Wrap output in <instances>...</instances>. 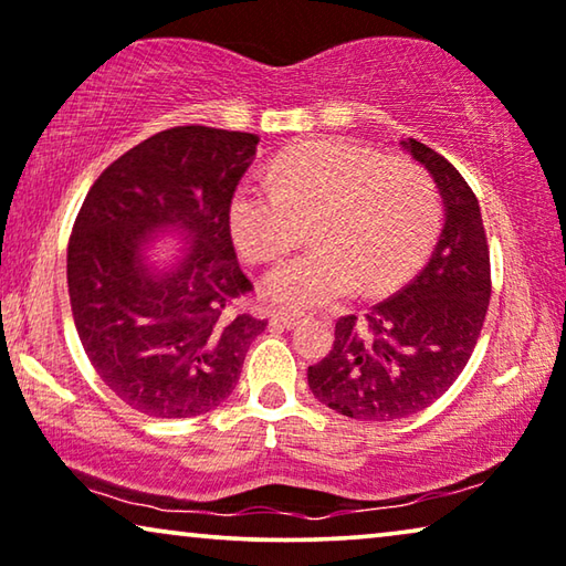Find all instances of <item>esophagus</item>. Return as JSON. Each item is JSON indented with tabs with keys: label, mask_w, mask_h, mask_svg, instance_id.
Segmentation results:
<instances>
[{
	"label": "esophagus",
	"mask_w": 566,
	"mask_h": 566,
	"mask_svg": "<svg viewBox=\"0 0 566 566\" xmlns=\"http://www.w3.org/2000/svg\"><path fill=\"white\" fill-rule=\"evenodd\" d=\"M272 323L282 325V328H294V325L302 323V315L290 313V310H274V313H272Z\"/></svg>",
	"instance_id": "esophagus-1"
}]
</instances>
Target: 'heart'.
<instances>
[{
  "label": "heart",
  "mask_w": 566,
  "mask_h": 566,
  "mask_svg": "<svg viewBox=\"0 0 566 566\" xmlns=\"http://www.w3.org/2000/svg\"><path fill=\"white\" fill-rule=\"evenodd\" d=\"M272 181L245 179L228 207L235 249L272 264L302 241L313 251L266 276L269 297L294 310L331 307L356 286L385 294L416 272L439 228V195L428 174L354 140L294 146L272 164Z\"/></svg>",
  "instance_id": "heart-1"
}]
</instances>
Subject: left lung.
I'll return each instance as SVG.
<instances>
[{
    "label": "left lung",
    "instance_id": "8db88e82",
    "mask_svg": "<svg viewBox=\"0 0 566 566\" xmlns=\"http://www.w3.org/2000/svg\"><path fill=\"white\" fill-rule=\"evenodd\" d=\"M402 148L431 174L443 200L439 243L410 284L359 321L336 323L331 354L307 366V385L331 410L387 423L439 400L464 369L490 305V249L480 202L441 154L416 138Z\"/></svg>",
    "mask_w": 566,
    "mask_h": 566
}]
</instances>
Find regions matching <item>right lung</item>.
Instances as JSON below:
<instances>
[{"mask_svg":"<svg viewBox=\"0 0 566 566\" xmlns=\"http://www.w3.org/2000/svg\"><path fill=\"white\" fill-rule=\"evenodd\" d=\"M259 135L181 125L150 135L94 181L69 238V297L99 379L150 418H195L226 402L251 340L266 328L235 302L228 207ZM161 229L186 253L156 273L145 251Z\"/></svg>","mask_w":566,"mask_h":566,"instance_id":"obj_1","label":"right lung"}]
</instances>
